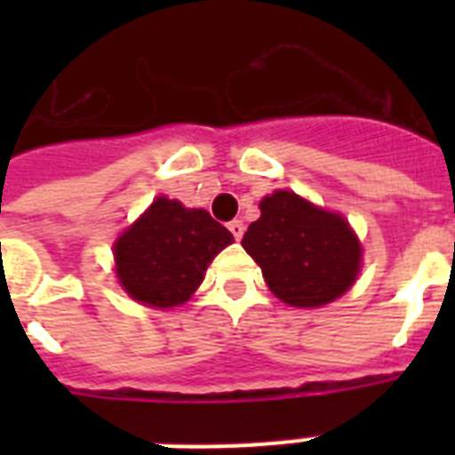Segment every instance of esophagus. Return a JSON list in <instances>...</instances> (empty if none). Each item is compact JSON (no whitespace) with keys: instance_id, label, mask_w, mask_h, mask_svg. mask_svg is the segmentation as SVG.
<instances>
[{"instance_id":"esophagus-1","label":"esophagus","mask_w":455,"mask_h":455,"mask_svg":"<svg viewBox=\"0 0 455 455\" xmlns=\"http://www.w3.org/2000/svg\"><path fill=\"white\" fill-rule=\"evenodd\" d=\"M228 231H231V235H234L235 241H241V238H243V231H245V224H243L241 220L228 221Z\"/></svg>"}]
</instances>
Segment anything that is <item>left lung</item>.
Returning <instances> with one entry per match:
<instances>
[{"mask_svg": "<svg viewBox=\"0 0 455 455\" xmlns=\"http://www.w3.org/2000/svg\"><path fill=\"white\" fill-rule=\"evenodd\" d=\"M241 245L262 267L264 281L291 307H321L339 298L356 281L361 245L335 212H325L291 191H276L259 203Z\"/></svg>", "mask_w": 455, "mask_h": 455, "instance_id": "obj_1", "label": "left lung"}]
</instances>
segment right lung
I'll use <instances>...</instances> for the list:
<instances>
[{
	"instance_id": "1",
	"label": "right lung",
	"mask_w": 455,
	"mask_h": 455,
	"mask_svg": "<svg viewBox=\"0 0 455 455\" xmlns=\"http://www.w3.org/2000/svg\"><path fill=\"white\" fill-rule=\"evenodd\" d=\"M234 243L227 227L205 210L157 198L116 243L117 278L132 298L148 307H177L205 278L214 255Z\"/></svg>"
}]
</instances>
